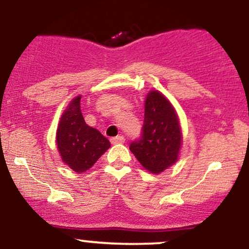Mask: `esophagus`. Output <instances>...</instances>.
I'll return each instance as SVG.
<instances>
[{
    "mask_svg": "<svg viewBox=\"0 0 249 249\" xmlns=\"http://www.w3.org/2000/svg\"><path fill=\"white\" fill-rule=\"evenodd\" d=\"M125 138L123 136H117V137L111 138V143L112 144H120V143H124Z\"/></svg>",
    "mask_w": 249,
    "mask_h": 249,
    "instance_id": "1",
    "label": "esophagus"
}]
</instances>
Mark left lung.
<instances>
[{"label":"left lung","mask_w":249,"mask_h":249,"mask_svg":"<svg viewBox=\"0 0 249 249\" xmlns=\"http://www.w3.org/2000/svg\"><path fill=\"white\" fill-rule=\"evenodd\" d=\"M182 135L176 112L158 91H151L145 100L141 137L130 144V150L142 165L160 174L177 160Z\"/></svg>","instance_id":"8db88e82"}]
</instances>
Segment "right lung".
Masks as SVG:
<instances>
[{
	"label": "right lung",
	"instance_id": "add662e5",
	"mask_svg": "<svg viewBox=\"0 0 249 249\" xmlns=\"http://www.w3.org/2000/svg\"><path fill=\"white\" fill-rule=\"evenodd\" d=\"M81 97L74 98L65 110L56 131V144L62 160L75 173H84L99 160L110 142L85 123L80 111Z\"/></svg>",
	"mask_w": 249,
	"mask_h": 249
}]
</instances>
